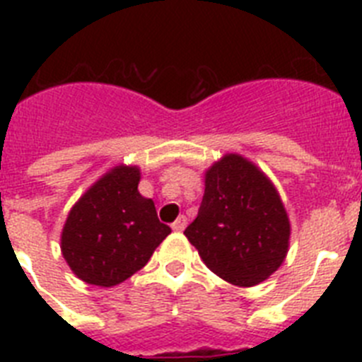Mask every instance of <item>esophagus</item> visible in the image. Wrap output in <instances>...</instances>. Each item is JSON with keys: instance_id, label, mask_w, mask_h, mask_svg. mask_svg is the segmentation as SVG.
I'll list each match as a JSON object with an SVG mask.
<instances>
[{"instance_id": "esophagus-1", "label": "esophagus", "mask_w": 362, "mask_h": 362, "mask_svg": "<svg viewBox=\"0 0 362 362\" xmlns=\"http://www.w3.org/2000/svg\"><path fill=\"white\" fill-rule=\"evenodd\" d=\"M187 225H188L187 217L179 216L177 219H175L174 223H172V230H175V232H183V230L187 228Z\"/></svg>"}]
</instances>
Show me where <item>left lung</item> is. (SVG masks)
Returning a JSON list of instances; mask_svg holds the SVG:
<instances>
[{
    "instance_id": "8db88e82",
    "label": "left lung",
    "mask_w": 362,
    "mask_h": 362,
    "mask_svg": "<svg viewBox=\"0 0 362 362\" xmlns=\"http://www.w3.org/2000/svg\"><path fill=\"white\" fill-rule=\"evenodd\" d=\"M185 235L214 274L235 286H254L286 257L290 221L267 175L228 153L206 172L199 212Z\"/></svg>"
}]
</instances>
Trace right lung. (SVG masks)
Returning a JSON list of instances; mask_svg holds the SVG:
<instances>
[{"label": "right lung", "instance_id": "obj_1", "mask_svg": "<svg viewBox=\"0 0 362 362\" xmlns=\"http://www.w3.org/2000/svg\"><path fill=\"white\" fill-rule=\"evenodd\" d=\"M136 166H116L86 190L66 217L63 257L79 279L114 286L141 270L172 232L152 199L137 192Z\"/></svg>", "mask_w": 362, "mask_h": 362}]
</instances>
